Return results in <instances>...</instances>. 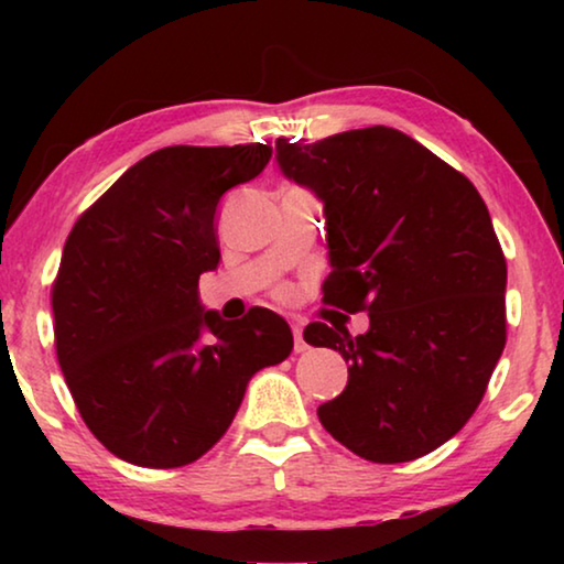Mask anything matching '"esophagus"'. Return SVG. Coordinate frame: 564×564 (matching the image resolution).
I'll return each mask as SVG.
<instances>
[{
	"label": "esophagus",
	"instance_id": "1",
	"mask_svg": "<svg viewBox=\"0 0 564 564\" xmlns=\"http://www.w3.org/2000/svg\"><path fill=\"white\" fill-rule=\"evenodd\" d=\"M292 336H295V351L303 354L307 349V344L303 341V326H292Z\"/></svg>",
	"mask_w": 564,
	"mask_h": 564
}]
</instances>
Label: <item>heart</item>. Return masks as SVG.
I'll use <instances>...</instances> for the list:
<instances>
[{
	"label": "heart",
	"mask_w": 564,
	"mask_h": 564,
	"mask_svg": "<svg viewBox=\"0 0 564 564\" xmlns=\"http://www.w3.org/2000/svg\"><path fill=\"white\" fill-rule=\"evenodd\" d=\"M282 297H288V292H282Z\"/></svg>",
	"instance_id": "obj_1"
}]
</instances>
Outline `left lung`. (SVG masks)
<instances>
[{
	"mask_svg": "<svg viewBox=\"0 0 564 564\" xmlns=\"http://www.w3.org/2000/svg\"><path fill=\"white\" fill-rule=\"evenodd\" d=\"M276 164L323 203V303L369 313L367 334L311 323L349 361L323 429L359 457L411 462L457 434L506 346V259L475 184L395 128L276 141Z\"/></svg>",
	"mask_w": 564,
	"mask_h": 564,
	"instance_id": "obj_1",
	"label": "left lung"
}]
</instances>
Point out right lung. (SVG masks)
Masks as SVG:
<instances>
[{"label":"right lung","instance_id":"add662e5","mask_svg":"<svg viewBox=\"0 0 564 564\" xmlns=\"http://www.w3.org/2000/svg\"><path fill=\"white\" fill-rule=\"evenodd\" d=\"M272 145H169L138 161L74 223L53 282L61 372L84 423L138 467L213 449L259 369L292 351L282 315L223 321L197 282L220 261L215 210Z\"/></svg>","mask_w":564,"mask_h":564}]
</instances>
